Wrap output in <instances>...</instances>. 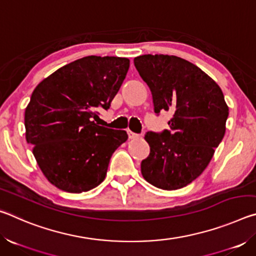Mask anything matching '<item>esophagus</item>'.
I'll return each instance as SVG.
<instances>
[{"label": "esophagus", "mask_w": 256, "mask_h": 256, "mask_svg": "<svg viewBox=\"0 0 256 256\" xmlns=\"http://www.w3.org/2000/svg\"><path fill=\"white\" fill-rule=\"evenodd\" d=\"M128 138H138V134H136V133L132 132V131H130V130H128Z\"/></svg>", "instance_id": "obj_1"}]
</instances>
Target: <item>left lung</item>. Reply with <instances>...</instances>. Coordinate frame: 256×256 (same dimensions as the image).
<instances>
[{"label":"left lung","mask_w":256,"mask_h":256,"mask_svg":"<svg viewBox=\"0 0 256 256\" xmlns=\"http://www.w3.org/2000/svg\"><path fill=\"white\" fill-rule=\"evenodd\" d=\"M134 66L151 90L156 114H172L170 131L144 136L150 154L141 162L142 176L158 188H182L202 174L224 136L229 110L224 94L206 72L178 56L141 55Z\"/></svg>","instance_id":"left-lung-1"}]
</instances>
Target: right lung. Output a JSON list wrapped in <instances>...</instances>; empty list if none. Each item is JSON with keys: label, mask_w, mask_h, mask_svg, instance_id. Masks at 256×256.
<instances>
[{"label": "right lung", "mask_w": 256, "mask_h": 256, "mask_svg": "<svg viewBox=\"0 0 256 256\" xmlns=\"http://www.w3.org/2000/svg\"><path fill=\"white\" fill-rule=\"evenodd\" d=\"M130 60L86 56L60 68L36 88L24 112L26 140L50 184L86 192L105 180L112 154L128 140L123 130L99 126L122 86Z\"/></svg>", "instance_id": "right-lung-1"}]
</instances>
